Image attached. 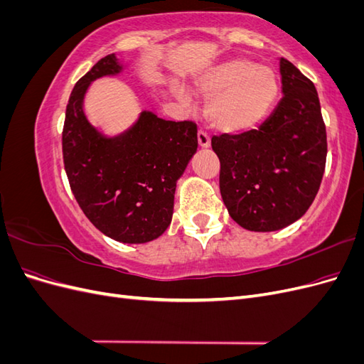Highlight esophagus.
Listing matches in <instances>:
<instances>
[{"label": "esophagus", "instance_id": "1", "mask_svg": "<svg viewBox=\"0 0 364 364\" xmlns=\"http://www.w3.org/2000/svg\"><path fill=\"white\" fill-rule=\"evenodd\" d=\"M197 139H199V146L200 147H209L211 146V138L206 134L205 130H199V134H197Z\"/></svg>", "mask_w": 364, "mask_h": 364}]
</instances>
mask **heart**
Returning a JSON list of instances; mask_svg holds the SVG:
<instances>
[{
	"mask_svg": "<svg viewBox=\"0 0 364 364\" xmlns=\"http://www.w3.org/2000/svg\"><path fill=\"white\" fill-rule=\"evenodd\" d=\"M196 90L211 98L206 117L214 127L241 132L258 126L273 109L279 94L274 71L246 58H234L206 71ZM182 98V91H178Z\"/></svg>",
	"mask_w": 364,
	"mask_h": 364,
	"instance_id": "obj_1",
	"label": "heart"
}]
</instances>
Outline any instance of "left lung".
Listing matches in <instances>:
<instances>
[{"label":"left lung","instance_id":"obj_1","mask_svg":"<svg viewBox=\"0 0 364 364\" xmlns=\"http://www.w3.org/2000/svg\"><path fill=\"white\" fill-rule=\"evenodd\" d=\"M282 98L258 129L213 136L220 193L245 229L270 232L291 225L311 206L326 162V129L313 82L279 60Z\"/></svg>","mask_w":364,"mask_h":364}]
</instances>
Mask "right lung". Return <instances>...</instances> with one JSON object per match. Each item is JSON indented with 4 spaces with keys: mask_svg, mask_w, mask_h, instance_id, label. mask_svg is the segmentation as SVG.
Listing matches in <instances>:
<instances>
[{
    "mask_svg": "<svg viewBox=\"0 0 364 364\" xmlns=\"http://www.w3.org/2000/svg\"><path fill=\"white\" fill-rule=\"evenodd\" d=\"M121 70L107 54L75 83L65 112L63 164L77 203L98 230L121 243H147L171 222L176 182L197 150V126L144 111L124 134L103 136L87 121L83 98L91 82Z\"/></svg>",
    "mask_w": 364,
    "mask_h": 364,
    "instance_id": "obj_1",
    "label": "right lung"
}]
</instances>
